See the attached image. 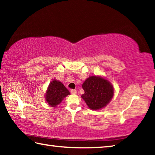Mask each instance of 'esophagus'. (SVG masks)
I'll return each mask as SVG.
<instances>
[{
    "label": "esophagus",
    "instance_id": "1",
    "mask_svg": "<svg viewBox=\"0 0 155 155\" xmlns=\"http://www.w3.org/2000/svg\"><path fill=\"white\" fill-rule=\"evenodd\" d=\"M70 92H71L72 94H77V90H70Z\"/></svg>",
    "mask_w": 155,
    "mask_h": 155
}]
</instances>
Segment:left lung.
I'll return each mask as SVG.
<instances>
[{
	"instance_id": "1",
	"label": "left lung",
	"mask_w": 155,
	"mask_h": 155,
	"mask_svg": "<svg viewBox=\"0 0 155 155\" xmlns=\"http://www.w3.org/2000/svg\"><path fill=\"white\" fill-rule=\"evenodd\" d=\"M85 91L81 97L89 108L98 110L107 106L114 96V87L103 77L91 76L83 83Z\"/></svg>"
}]
</instances>
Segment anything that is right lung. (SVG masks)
<instances>
[{
	"instance_id": "add662e5",
	"label": "right lung",
	"mask_w": 155,
	"mask_h": 155,
	"mask_svg": "<svg viewBox=\"0 0 155 155\" xmlns=\"http://www.w3.org/2000/svg\"><path fill=\"white\" fill-rule=\"evenodd\" d=\"M70 94V91L60 81L54 79L50 83L47 89L45 98L50 106L55 107L61 103L65 97Z\"/></svg>"
}]
</instances>
